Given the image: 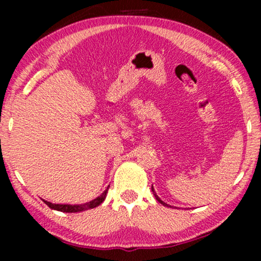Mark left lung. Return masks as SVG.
<instances>
[{
    "mask_svg": "<svg viewBox=\"0 0 261 261\" xmlns=\"http://www.w3.org/2000/svg\"><path fill=\"white\" fill-rule=\"evenodd\" d=\"M152 191H153V195H154V197L156 198V201H158V202H160V203H162V204H163V205H166V206H169V205H167V204H166V203H164V202L162 201V199H160V198L158 197V196H156V194H155V191H154V189H153V187H152Z\"/></svg>",
    "mask_w": 261,
    "mask_h": 261,
    "instance_id": "1",
    "label": "left lung"
}]
</instances>
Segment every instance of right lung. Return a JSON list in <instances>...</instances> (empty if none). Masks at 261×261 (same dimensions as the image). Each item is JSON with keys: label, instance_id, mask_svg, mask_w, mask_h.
<instances>
[{"label": "right lung", "instance_id": "add662e5", "mask_svg": "<svg viewBox=\"0 0 261 261\" xmlns=\"http://www.w3.org/2000/svg\"><path fill=\"white\" fill-rule=\"evenodd\" d=\"M107 192H108V189H107V190L103 192L101 196H98L97 198H95L94 201L84 203V204H77V205H74V204L73 205H71V204H53V203L47 202V201H44V202L51 209L59 210V212H63V213H78V212H84V210L92 209V208H96V206H98L106 199Z\"/></svg>", "mask_w": 261, "mask_h": 261}]
</instances>
